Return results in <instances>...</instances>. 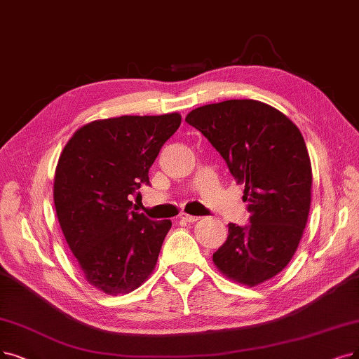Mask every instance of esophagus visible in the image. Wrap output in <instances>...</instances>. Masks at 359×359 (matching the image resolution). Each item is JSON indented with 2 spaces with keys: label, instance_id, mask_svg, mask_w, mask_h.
Masks as SVG:
<instances>
[{
  "label": "esophagus",
  "instance_id": "esophagus-1",
  "mask_svg": "<svg viewBox=\"0 0 359 359\" xmlns=\"http://www.w3.org/2000/svg\"><path fill=\"white\" fill-rule=\"evenodd\" d=\"M180 218L184 222H196V221H198V217H193V215H189V213H181Z\"/></svg>",
  "mask_w": 359,
  "mask_h": 359
}]
</instances>
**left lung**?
I'll return each mask as SVG.
<instances>
[{"label": "left lung", "mask_w": 359, "mask_h": 359, "mask_svg": "<svg viewBox=\"0 0 359 359\" xmlns=\"http://www.w3.org/2000/svg\"><path fill=\"white\" fill-rule=\"evenodd\" d=\"M185 122L222 156L237 182L249 224H228L213 262L228 278L261 284L293 257L311 206L312 170L305 140L281 111L256 100H226L190 111Z\"/></svg>", "instance_id": "1"}]
</instances>
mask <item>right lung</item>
<instances>
[{"label": "right lung", "instance_id": "obj_1", "mask_svg": "<svg viewBox=\"0 0 359 359\" xmlns=\"http://www.w3.org/2000/svg\"><path fill=\"white\" fill-rule=\"evenodd\" d=\"M181 125L180 113L121 116L82 126L65 146L54 206L85 278L107 294L135 290L156 266L169 219L134 212L149 169Z\"/></svg>", "mask_w": 359, "mask_h": 359}]
</instances>
